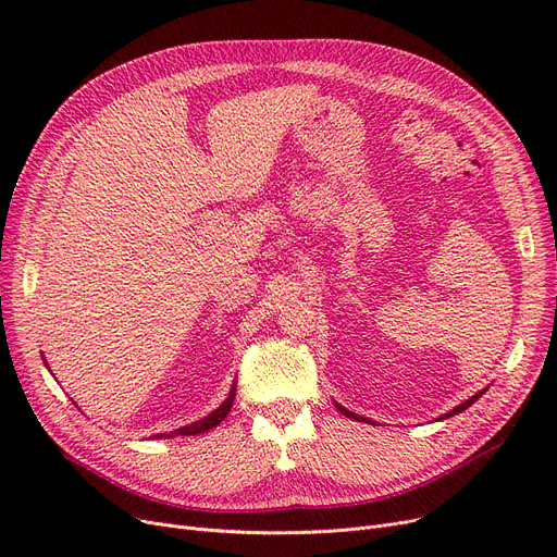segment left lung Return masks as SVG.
Masks as SVG:
<instances>
[{
  "instance_id": "obj_1",
  "label": "left lung",
  "mask_w": 557,
  "mask_h": 557,
  "mask_svg": "<svg viewBox=\"0 0 557 557\" xmlns=\"http://www.w3.org/2000/svg\"><path fill=\"white\" fill-rule=\"evenodd\" d=\"M483 393H485V391L476 393L474 397H470V399H467V401H462L460 406H456V408H454V411H449V413H445V416H443V420H445V418H451V416H458V413H462V411H465V408H470V406H472V404H474V401H476V399H479V397H481ZM336 406H338V411H341V413H343L345 418H355V420H366V418H359V416H355L352 411H347V408H343L341 404H336Z\"/></svg>"
}]
</instances>
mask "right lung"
Here are the masks:
<instances>
[{
    "instance_id": "1",
    "label": "right lung",
    "mask_w": 557,
    "mask_h": 557,
    "mask_svg": "<svg viewBox=\"0 0 557 557\" xmlns=\"http://www.w3.org/2000/svg\"><path fill=\"white\" fill-rule=\"evenodd\" d=\"M234 395H237V384H232V391H230V395L225 397V401L216 408V411H212L210 416H205L202 420H198V422H191V424H187V426H181V429H175V431H171V433H158L156 437H175V435H196V433H205V431H210V429H214L216 424H221L225 418H227V413H230V408H232V401H234Z\"/></svg>"
}]
</instances>
